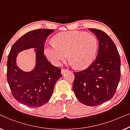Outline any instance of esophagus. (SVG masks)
<instances>
[{"mask_svg": "<svg viewBox=\"0 0 130 130\" xmlns=\"http://www.w3.org/2000/svg\"><path fill=\"white\" fill-rule=\"evenodd\" d=\"M68 71V69H63V68L62 69H61V74H63L65 72H67V71Z\"/></svg>", "mask_w": 130, "mask_h": 130, "instance_id": "obj_1", "label": "esophagus"}]
</instances>
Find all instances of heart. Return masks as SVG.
Wrapping results in <instances>:
<instances>
[{
    "mask_svg": "<svg viewBox=\"0 0 130 130\" xmlns=\"http://www.w3.org/2000/svg\"><path fill=\"white\" fill-rule=\"evenodd\" d=\"M95 36L81 31L60 33L54 37V42L45 48V54L53 64L59 65L67 58L78 69L85 68L93 62L98 50Z\"/></svg>",
    "mask_w": 130,
    "mask_h": 130,
    "instance_id": "1",
    "label": "heart"
}]
</instances>
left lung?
Returning <instances> with one entry per match:
<instances>
[{
    "instance_id": "left-lung-1",
    "label": "left lung",
    "mask_w": 130,
    "mask_h": 130,
    "mask_svg": "<svg viewBox=\"0 0 130 130\" xmlns=\"http://www.w3.org/2000/svg\"><path fill=\"white\" fill-rule=\"evenodd\" d=\"M99 41L96 59L87 68L74 72L73 90L81 103L99 105L114 96L121 75V60L117 48L108 35L101 30L88 29Z\"/></svg>"
}]
</instances>
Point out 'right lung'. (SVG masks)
<instances>
[{"label":"right lung","instance_id":"obj_1","mask_svg":"<svg viewBox=\"0 0 130 130\" xmlns=\"http://www.w3.org/2000/svg\"><path fill=\"white\" fill-rule=\"evenodd\" d=\"M54 29L30 31L19 38L11 47L7 62V80L13 97L29 107H39L47 103L56 82L61 77V69L52 65L44 55V43ZM35 48L36 66L26 73L16 65L17 54L25 49Z\"/></svg>","mask_w":130,"mask_h":130}]
</instances>
